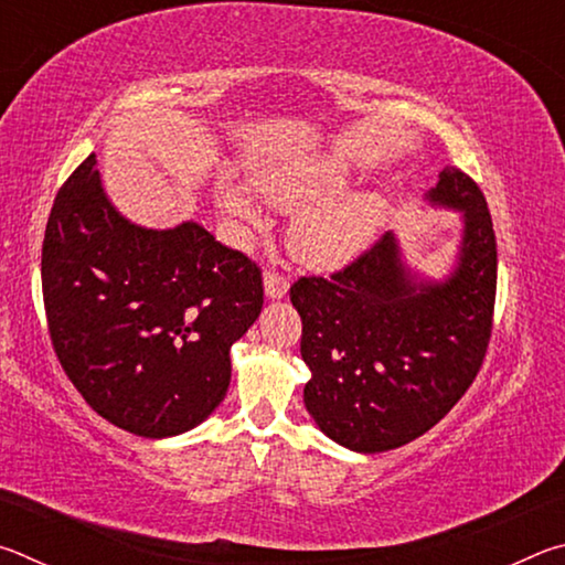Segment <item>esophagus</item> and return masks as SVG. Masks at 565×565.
I'll list each match as a JSON object with an SVG mask.
<instances>
[{"instance_id": "1", "label": "esophagus", "mask_w": 565, "mask_h": 565, "mask_svg": "<svg viewBox=\"0 0 565 565\" xmlns=\"http://www.w3.org/2000/svg\"><path fill=\"white\" fill-rule=\"evenodd\" d=\"M264 294L266 299H284L286 294H289V279L286 276H281L279 271H266L264 274Z\"/></svg>"}]
</instances>
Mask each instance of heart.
Segmentation results:
<instances>
[{
    "label": "heart",
    "instance_id": "1",
    "mask_svg": "<svg viewBox=\"0 0 565 565\" xmlns=\"http://www.w3.org/2000/svg\"><path fill=\"white\" fill-rule=\"evenodd\" d=\"M351 169L339 157H303L289 164L266 167L256 174L259 194L276 209L296 212L289 244L296 259L313 269H337L349 264L371 244L384 224L386 204L376 191H343ZM222 214L246 226H262V214L252 196L234 184H224L216 194Z\"/></svg>",
    "mask_w": 565,
    "mask_h": 565
}]
</instances>
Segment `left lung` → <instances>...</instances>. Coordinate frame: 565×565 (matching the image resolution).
<instances>
[{"label": "left lung", "mask_w": 565, "mask_h": 565, "mask_svg": "<svg viewBox=\"0 0 565 565\" xmlns=\"http://www.w3.org/2000/svg\"><path fill=\"white\" fill-rule=\"evenodd\" d=\"M426 204L461 216L441 279L406 262L394 232L331 279H299L303 404L321 434L356 454H381L436 426L476 379L491 339L495 236L486 199L446 167Z\"/></svg>", "instance_id": "1"}]
</instances>
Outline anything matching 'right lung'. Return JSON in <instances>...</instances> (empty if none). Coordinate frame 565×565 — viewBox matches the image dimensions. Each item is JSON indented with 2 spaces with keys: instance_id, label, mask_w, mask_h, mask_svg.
<instances>
[{
  "instance_id": "obj_1",
  "label": "right lung",
  "mask_w": 565,
  "mask_h": 565,
  "mask_svg": "<svg viewBox=\"0 0 565 565\" xmlns=\"http://www.w3.org/2000/svg\"><path fill=\"white\" fill-rule=\"evenodd\" d=\"M42 291L56 356L84 401L141 438L186 434L232 381L234 343L259 319L262 271L202 224H134L97 154L54 199Z\"/></svg>"
}]
</instances>
